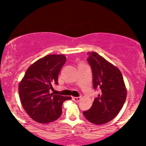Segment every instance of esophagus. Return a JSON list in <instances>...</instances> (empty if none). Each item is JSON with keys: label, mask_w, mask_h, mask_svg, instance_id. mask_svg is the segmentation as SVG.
Instances as JSON below:
<instances>
[{"label": "esophagus", "mask_w": 146, "mask_h": 146, "mask_svg": "<svg viewBox=\"0 0 146 146\" xmlns=\"http://www.w3.org/2000/svg\"><path fill=\"white\" fill-rule=\"evenodd\" d=\"M72 100H73L74 102H78L80 100V98H79V97H77V98L73 97V98H72Z\"/></svg>", "instance_id": "esophagus-1"}]
</instances>
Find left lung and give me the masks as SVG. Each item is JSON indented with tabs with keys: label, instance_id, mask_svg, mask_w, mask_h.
<instances>
[{
	"label": "left lung",
	"instance_id": "8db88e82",
	"mask_svg": "<svg viewBox=\"0 0 146 146\" xmlns=\"http://www.w3.org/2000/svg\"><path fill=\"white\" fill-rule=\"evenodd\" d=\"M87 61L92 73L93 88L100 91L92 107L83 111L85 117L95 124L112 120L121 110L126 98L123 76L117 67L96 52H88Z\"/></svg>",
	"mask_w": 146,
	"mask_h": 146
}]
</instances>
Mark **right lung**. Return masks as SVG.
<instances>
[{
  "label": "right lung",
  "mask_w": 146,
  "mask_h": 146,
  "mask_svg": "<svg viewBox=\"0 0 146 146\" xmlns=\"http://www.w3.org/2000/svg\"><path fill=\"white\" fill-rule=\"evenodd\" d=\"M66 61L64 55H48L27 68L19 84V95L28 115L38 123L56 120L62 114V104L70 97L51 93L54 84L58 85V76Z\"/></svg>",
  "instance_id": "add662e5"
}]
</instances>
